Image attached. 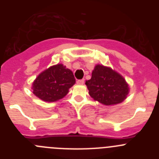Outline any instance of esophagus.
I'll use <instances>...</instances> for the list:
<instances>
[{
  "mask_svg": "<svg viewBox=\"0 0 159 159\" xmlns=\"http://www.w3.org/2000/svg\"><path fill=\"white\" fill-rule=\"evenodd\" d=\"M77 84H84V80H78L76 81Z\"/></svg>",
  "mask_w": 159,
  "mask_h": 159,
  "instance_id": "esophagus-1",
  "label": "esophagus"
}]
</instances>
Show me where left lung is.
Masks as SVG:
<instances>
[{
    "mask_svg": "<svg viewBox=\"0 0 159 159\" xmlns=\"http://www.w3.org/2000/svg\"><path fill=\"white\" fill-rule=\"evenodd\" d=\"M85 84L91 97L107 106L120 103L129 93L125 79L111 67L100 64L95 66L92 78Z\"/></svg>",
    "mask_w": 159,
    "mask_h": 159,
    "instance_id": "obj_1",
    "label": "left lung"
}]
</instances>
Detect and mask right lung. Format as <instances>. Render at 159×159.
Segmentation results:
<instances>
[{"mask_svg": "<svg viewBox=\"0 0 159 159\" xmlns=\"http://www.w3.org/2000/svg\"><path fill=\"white\" fill-rule=\"evenodd\" d=\"M75 83L72 71L62 64H58L42 71L32 83V89L39 99L55 102L64 98Z\"/></svg>", "mask_w": 159, "mask_h": 159, "instance_id": "1", "label": "right lung"}]
</instances>
